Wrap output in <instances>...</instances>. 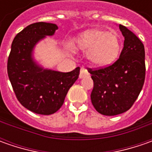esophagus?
Instances as JSON below:
<instances>
[{"label":"esophagus","instance_id":"1","mask_svg":"<svg viewBox=\"0 0 152 152\" xmlns=\"http://www.w3.org/2000/svg\"><path fill=\"white\" fill-rule=\"evenodd\" d=\"M86 77H90V73L87 71V69L82 67L80 70V73H79V79H83V78H86Z\"/></svg>","mask_w":152,"mask_h":152}]
</instances>
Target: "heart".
<instances>
[{
  "instance_id": "heart-1",
  "label": "heart",
  "mask_w": 152,
  "mask_h": 152,
  "mask_svg": "<svg viewBox=\"0 0 152 152\" xmlns=\"http://www.w3.org/2000/svg\"><path fill=\"white\" fill-rule=\"evenodd\" d=\"M74 46L87 51L89 60L96 66L104 67L113 63L121 49L117 34L94 28L81 33L74 41Z\"/></svg>"
}]
</instances>
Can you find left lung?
I'll return each instance as SVG.
<instances>
[{
    "mask_svg": "<svg viewBox=\"0 0 152 152\" xmlns=\"http://www.w3.org/2000/svg\"><path fill=\"white\" fill-rule=\"evenodd\" d=\"M119 28L124 37L119 58L108 67L88 70L94 82L92 105L106 116L121 114L131 107L145 77L143 43L125 26L119 24Z\"/></svg>",
    "mask_w": 152,
    "mask_h": 152,
    "instance_id": "8db88e82",
    "label": "left lung"
}]
</instances>
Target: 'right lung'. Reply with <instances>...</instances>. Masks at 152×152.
<instances>
[{"label": "right lung", "instance_id": "right-lung-1", "mask_svg": "<svg viewBox=\"0 0 152 152\" xmlns=\"http://www.w3.org/2000/svg\"><path fill=\"white\" fill-rule=\"evenodd\" d=\"M57 28L55 23H34L18 33L12 43L7 60L9 79L18 102L34 113H55L79 78V67L61 73L45 69L33 58L35 45L45 36L53 35Z\"/></svg>", "mask_w": 152, "mask_h": 152}]
</instances>
